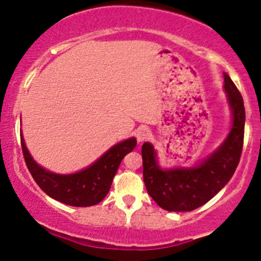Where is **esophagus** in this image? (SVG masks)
<instances>
[{
    "label": "esophagus",
    "instance_id": "34e87169",
    "mask_svg": "<svg viewBox=\"0 0 261 261\" xmlns=\"http://www.w3.org/2000/svg\"><path fill=\"white\" fill-rule=\"evenodd\" d=\"M150 136H151V131H150L147 127L139 128L138 133H136V138H138L140 142L146 141V140L150 139Z\"/></svg>",
    "mask_w": 261,
    "mask_h": 261
}]
</instances>
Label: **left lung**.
Segmentation results:
<instances>
[{
  "label": "left lung",
  "mask_w": 261,
  "mask_h": 261,
  "mask_svg": "<svg viewBox=\"0 0 261 261\" xmlns=\"http://www.w3.org/2000/svg\"><path fill=\"white\" fill-rule=\"evenodd\" d=\"M224 87L232 111V127L225 142L207 160L191 169L161 170L149 142L142 145V175L149 195L167 211H193L206 204L231 179L244 145L245 108L241 94L225 73Z\"/></svg>",
  "instance_id": "left-lung-1"
}]
</instances>
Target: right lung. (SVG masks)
I'll use <instances>...</instances> for the list:
<instances>
[{"instance_id":"1","label":"right lung","mask_w":261,"mask_h":261,"mask_svg":"<svg viewBox=\"0 0 261 261\" xmlns=\"http://www.w3.org/2000/svg\"><path fill=\"white\" fill-rule=\"evenodd\" d=\"M136 146L135 139L115 145L95 164L80 172L57 175L38 166L24 146L21 135V147L24 163L36 184L52 199L71 206H92L102 201L111 188L112 180L123 156Z\"/></svg>"}]
</instances>
